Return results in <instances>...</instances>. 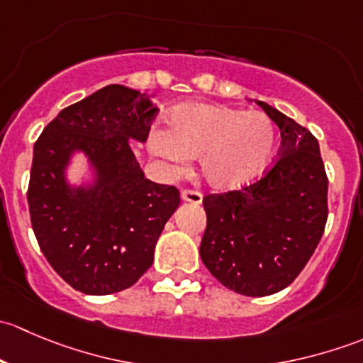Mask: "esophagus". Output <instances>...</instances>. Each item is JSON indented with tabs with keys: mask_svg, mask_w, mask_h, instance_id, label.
<instances>
[{
	"mask_svg": "<svg viewBox=\"0 0 363 363\" xmlns=\"http://www.w3.org/2000/svg\"><path fill=\"white\" fill-rule=\"evenodd\" d=\"M181 199L184 200V202H189V203H202V193L200 191H191V189H182L181 191Z\"/></svg>",
	"mask_w": 363,
	"mask_h": 363,
	"instance_id": "obj_1",
	"label": "esophagus"
}]
</instances>
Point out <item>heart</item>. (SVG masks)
Segmentation results:
<instances>
[{"label": "heart", "mask_w": 363, "mask_h": 363, "mask_svg": "<svg viewBox=\"0 0 363 363\" xmlns=\"http://www.w3.org/2000/svg\"><path fill=\"white\" fill-rule=\"evenodd\" d=\"M152 149L170 161L199 160L200 174L211 188L235 189L270 163L276 128L263 112L188 104L170 113L167 133H155Z\"/></svg>", "instance_id": "obj_1"}]
</instances>
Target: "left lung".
<instances>
[{"instance_id": "left-lung-1", "label": "left lung", "mask_w": 363, "mask_h": 363, "mask_svg": "<svg viewBox=\"0 0 363 363\" xmlns=\"http://www.w3.org/2000/svg\"><path fill=\"white\" fill-rule=\"evenodd\" d=\"M255 101L279 126L281 156L240 191L205 196L200 256L228 290L267 296L290 286L316 250L327 223L328 179L314 135Z\"/></svg>"}]
</instances>
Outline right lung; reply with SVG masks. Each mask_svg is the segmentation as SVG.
<instances>
[{"label": "right lung", "mask_w": 363, "mask_h": 363, "mask_svg": "<svg viewBox=\"0 0 363 363\" xmlns=\"http://www.w3.org/2000/svg\"><path fill=\"white\" fill-rule=\"evenodd\" d=\"M156 94L111 84L63 108L36 140L28 203L47 262L75 290L111 295L133 286L181 203L177 188L145 179L131 140L144 144ZM82 155L88 175L67 170Z\"/></svg>", "instance_id": "1"}]
</instances>
